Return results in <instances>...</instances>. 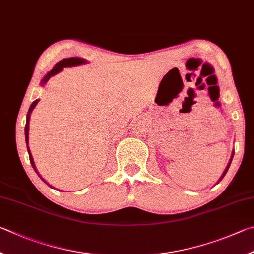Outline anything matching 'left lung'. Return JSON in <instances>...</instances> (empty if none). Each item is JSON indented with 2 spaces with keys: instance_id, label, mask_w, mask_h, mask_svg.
Segmentation results:
<instances>
[{
  "instance_id": "1",
  "label": "left lung",
  "mask_w": 254,
  "mask_h": 254,
  "mask_svg": "<svg viewBox=\"0 0 254 254\" xmlns=\"http://www.w3.org/2000/svg\"><path fill=\"white\" fill-rule=\"evenodd\" d=\"M233 156H234V150L232 152V155H231V158H230V161H229V164L228 165H226V167H225V170H224V172H223V174L221 175V177H220V180H219V182H221V180L223 179V177L225 176V174H226V172H228V170H229V167H230V165H231V162H232V159H233ZM219 182H217V183H219Z\"/></svg>"
}]
</instances>
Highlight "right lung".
Segmentation results:
<instances>
[{
	"label": "right lung",
	"mask_w": 254,
	"mask_h": 254,
	"mask_svg": "<svg viewBox=\"0 0 254 254\" xmlns=\"http://www.w3.org/2000/svg\"><path fill=\"white\" fill-rule=\"evenodd\" d=\"M88 64V61L86 59H82V58H78V57H71V58H68V59H62L60 60L58 64L53 66L51 71H49V72L44 75L43 79L41 80V84L42 86H44L48 81L49 79H50L51 77H53V75L59 73L60 71L64 70V68H70V66H78V65H81V64ZM39 102V99L34 100L32 104H31L30 108H29V111H28V115H26V124H25V129H24V132H25V143H26V148H28V153H29V157H30V163L31 165H32L34 172L37 173V174L40 176L39 172L37 171V167H35V164H34V161H33V157H32V154H31L30 152V148H29V124H30V117H31V113H32L33 109L35 108V106L38 105ZM40 179H41L44 183H47L46 181H44L41 176H40ZM48 184V183H47ZM50 188L53 189V186H51L50 184H48Z\"/></svg>",
	"instance_id": "1"
}]
</instances>
